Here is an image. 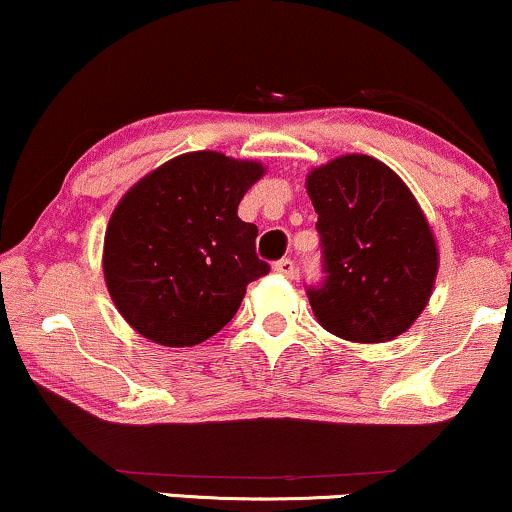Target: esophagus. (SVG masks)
<instances>
[{"label":"esophagus","mask_w":512,"mask_h":512,"mask_svg":"<svg viewBox=\"0 0 512 512\" xmlns=\"http://www.w3.org/2000/svg\"><path fill=\"white\" fill-rule=\"evenodd\" d=\"M275 270H277V273H280V275L289 277V280H292V277H296V266H294L292 258H280V261L275 263Z\"/></svg>","instance_id":"1"}]
</instances>
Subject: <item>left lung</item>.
Returning <instances> with one entry per match:
<instances>
[{
    "label": "left lung",
    "mask_w": 512,
    "mask_h": 512,
    "mask_svg": "<svg viewBox=\"0 0 512 512\" xmlns=\"http://www.w3.org/2000/svg\"><path fill=\"white\" fill-rule=\"evenodd\" d=\"M306 189L323 249L325 280L306 289L318 323L349 342L399 337L425 311L439 268L420 204L394 170L365 154L313 168Z\"/></svg>",
    "instance_id": "obj_1"
}]
</instances>
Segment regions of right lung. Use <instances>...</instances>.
I'll use <instances>...</instances> for the list:
<instances>
[{"label":"right lung","instance_id":"obj_1","mask_svg":"<svg viewBox=\"0 0 512 512\" xmlns=\"http://www.w3.org/2000/svg\"><path fill=\"white\" fill-rule=\"evenodd\" d=\"M263 173L256 161L192 151L125 192L106 227L104 280L132 330L194 346L235 318L246 285L270 273L258 227L237 216Z\"/></svg>","mask_w":512,"mask_h":512}]
</instances>
